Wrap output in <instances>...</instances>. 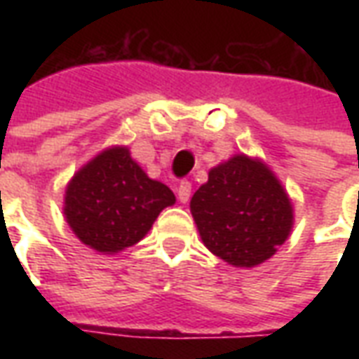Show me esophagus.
<instances>
[{
  "instance_id": "34e87169",
  "label": "esophagus",
  "mask_w": 359,
  "mask_h": 359,
  "mask_svg": "<svg viewBox=\"0 0 359 359\" xmlns=\"http://www.w3.org/2000/svg\"><path fill=\"white\" fill-rule=\"evenodd\" d=\"M190 194H192V184L188 182V180H182L177 188V196H179V200L182 203H187L190 200Z\"/></svg>"
}]
</instances>
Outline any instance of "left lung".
<instances>
[{
	"label": "left lung",
	"instance_id": "1",
	"mask_svg": "<svg viewBox=\"0 0 359 359\" xmlns=\"http://www.w3.org/2000/svg\"><path fill=\"white\" fill-rule=\"evenodd\" d=\"M190 211L205 248L234 267L264 264L285 244L294 223L283 184L267 165L244 154L211 169Z\"/></svg>",
	"mask_w": 359,
	"mask_h": 359
}]
</instances>
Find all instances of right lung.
Returning a JSON list of instances; mask_svg holds the SVG:
<instances>
[{"label": "right lung", "mask_w": 359, "mask_h": 359, "mask_svg": "<svg viewBox=\"0 0 359 359\" xmlns=\"http://www.w3.org/2000/svg\"><path fill=\"white\" fill-rule=\"evenodd\" d=\"M172 203L171 188L149 179L128 148L115 146L74 172L67 184L63 213L82 244L117 254L140 242Z\"/></svg>", "instance_id": "add662e5"}]
</instances>
